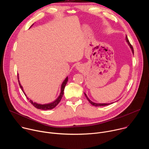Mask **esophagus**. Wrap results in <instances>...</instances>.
Returning a JSON list of instances; mask_svg holds the SVG:
<instances>
[{
	"mask_svg": "<svg viewBox=\"0 0 149 149\" xmlns=\"http://www.w3.org/2000/svg\"><path fill=\"white\" fill-rule=\"evenodd\" d=\"M81 65H78L77 66V70H79V69H81Z\"/></svg>",
	"mask_w": 149,
	"mask_h": 149,
	"instance_id": "esophagus-1",
	"label": "esophagus"
}]
</instances>
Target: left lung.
<instances>
[{
    "mask_svg": "<svg viewBox=\"0 0 149 149\" xmlns=\"http://www.w3.org/2000/svg\"><path fill=\"white\" fill-rule=\"evenodd\" d=\"M125 40H126V42H127V43H128L129 45L130 46V48H131V49H132V51L133 54H134V49H133V48L132 45H131V44L130 43V42H129V39H128V38H127V36H125ZM84 94H85V95H86V97L87 99L88 100V101L90 102V103L91 104H92L93 105L95 106V107H101V106L108 105H110V104H113V102H111V103H103V104H101V103H95V102H94L91 101L88 98V97H87V94H86V93H84Z\"/></svg>",
    "mask_w": 149,
    "mask_h": 149,
    "instance_id": "left-lung-1",
    "label": "left lung"
}]
</instances>
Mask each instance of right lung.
Returning <instances> with one entry per match:
<instances>
[{"label":"right lung","mask_w":149,"mask_h":149,"mask_svg":"<svg viewBox=\"0 0 149 149\" xmlns=\"http://www.w3.org/2000/svg\"><path fill=\"white\" fill-rule=\"evenodd\" d=\"M17 79H18V82H19V86L20 87V88L22 89V91L24 92V94L25 95V96L27 97L26 95L25 94V92L24 91V90H23V87H22V86H21V84H20V82H19V76L17 75ZM68 78L67 77L65 78V79L63 81V82H62V86H61V93H60V94H59V96L57 98L56 100H55L54 102H51V103H49V104H37L36 102H33L32 100H29V102L34 106V107L38 109H40V110H51L54 108H55L56 106L59 103V102L61 101V100L62 99V96L63 95V91H64V88H65V87L66 86V84L68 82ZM27 98L29 100V98L28 97H27Z\"/></svg>","instance_id":"1"}]
</instances>
